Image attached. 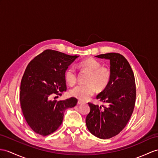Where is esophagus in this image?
Instances as JSON below:
<instances>
[{
	"label": "esophagus",
	"mask_w": 158,
	"mask_h": 158,
	"mask_svg": "<svg viewBox=\"0 0 158 158\" xmlns=\"http://www.w3.org/2000/svg\"><path fill=\"white\" fill-rule=\"evenodd\" d=\"M84 102H82L81 101H78V105H82V104H83Z\"/></svg>",
	"instance_id": "esophagus-1"
}]
</instances>
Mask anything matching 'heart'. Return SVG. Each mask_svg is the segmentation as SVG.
Segmentation results:
<instances>
[{"instance_id":"1","label":"heart","mask_w":158,"mask_h":158,"mask_svg":"<svg viewBox=\"0 0 158 158\" xmlns=\"http://www.w3.org/2000/svg\"><path fill=\"white\" fill-rule=\"evenodd\" d=\"M78 67L88 72L86 84H80L71 90L72 97L81 101H86L94 94L96 88L98 90H103L108 86L111 78L109 69L101 66V64L94 58H88L80 61ZM65 78L70 85H74L76 82V72L74 67L68 68L65 72Z\"/></svg>"}]
</instances>
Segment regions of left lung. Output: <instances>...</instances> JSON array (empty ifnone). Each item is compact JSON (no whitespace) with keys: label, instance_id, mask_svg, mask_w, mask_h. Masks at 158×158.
Masks as SVG:
<instances>
[{"label":"left lung","instance_id":"1","mask_svg":"<svg viewBox=\"0 0 158 158\" xmlns=\"http://www.w3.org/2000/svg\"><path fill=\"white\" fill-rule=\"evenodd\" d=\"M110 61L111 78L105 89L97 98L106 102V106L88 103L90 113L86 124L93 135L109 139L125 128L131 117L136 98L134 74L125 57L119 53H109L95 56Z\"/></svg>","mask_w":158,"mask_h":158}]
</instances>
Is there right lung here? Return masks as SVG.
Wrapping results in <instances>:
<instances>
[{"label": "right lung", "instance_id": "obj_1", "mask_svg": "<svg viewBox=\"0 0 158 158\" xmlns=\"http://www.w3.org/2000/svg\"><path fill=\"white\" fill-rule=\"evenodd\" d=\"M78 56L47 49L31 61L21 82L23 114L35 132L46 136L58 129L65 110L76 106L74 97L52 101L53 94L66 90L65 72Z\"/></svg>", "mask_w": 158, "mask_h": 158}]
</instances>
